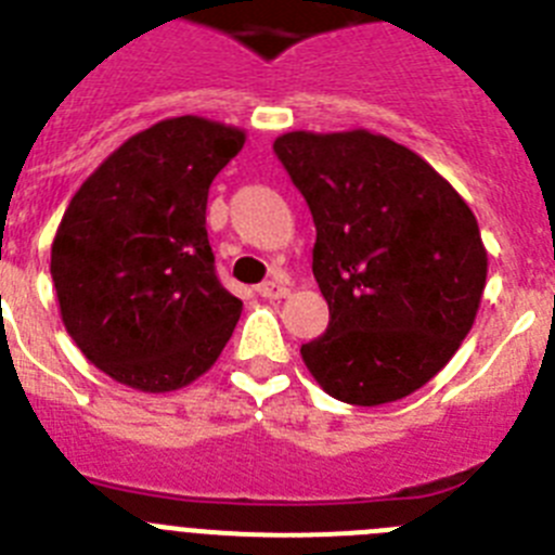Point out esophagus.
Listing matches in <instances>:
<instances>
[{
    "mask_svg": "<svg viewBox=\"0 0 555 555\" xmlns=\"http://www.w3.org/2000/svg\"><path fill=\"white\" fill-rule=\"evenodd\" d=\"M258 294H261L263 300H283V297L288 294V288H286V283H281V281H267L258 286Z\"/></svg>",
    "mask_w": 555,
    "mask_h": 555,
    "instance_id": "34e87169",
    "label": "esophagus"
}]
</instances>
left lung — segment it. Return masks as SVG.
Here are the masks:
<instances>
[{
	"label": "left lung",
	"mask_w": 555,
	"mask_h": 555,
	"mask_svg": "<svg viewBox=\"0 0 555 555\" xmlns=\"http://www.w3.org/2000/svg\"><path fill=\"white\" fill-rule=\"evenodd\" d=\"M274 155L311 208L331 311L300 350L308 372L341 403L403 400L473 327L489 267L478 219L428 160L377 132L294 130Z\"/></svg>",
	"instance_id": "1"
}]
</instances>
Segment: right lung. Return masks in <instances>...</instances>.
Here are the masks:
<instances>
[{
	"instance_id": "right-lung-1",
	"label": "right lung",
	"mask_w": 555,
	"mask_h": 555,
	"mask_svg": "<svg viewBox=\"0 0 555 555\" xmlns=\"http://www.w3.org/2000/svg\"><path fill=\"white\" fill-rule=\"evenodd\" d=\"M244 130L175 116L135 132L80 185L52 242L61 320L130 389L175 391L214 366L242 317L205 230L208 189Z\"/></svg>"
}]
</instances>
